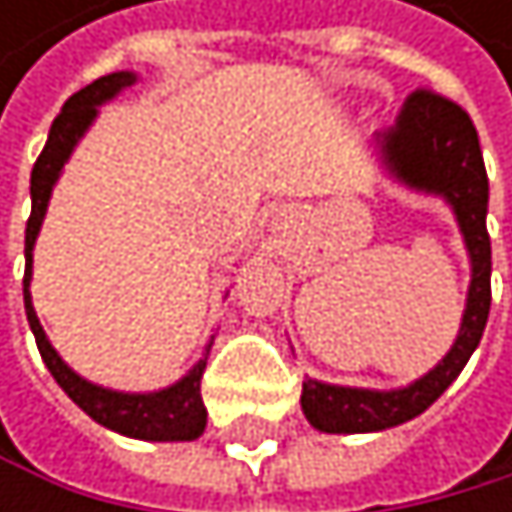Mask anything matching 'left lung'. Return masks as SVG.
<instances>
[{
    "instance_id": "left-lung-1",
    "label": "left lung",
    "mask_w": 512,
    "mask_h": 512,
    "mask_svg": "<svg viewBox=\"0 0 512 512\" xmlns=\"http://www.w3.org/2000/svg\"><path fill=\"white\" fill-rule=\"evenodd\" d=\"M381 147L390 171L408 187L442 193L458 214V224L473 261V282L461 334L448 356L405 390H353L307 381L301 390V408L307 421L322 433H371L405 424L427 411L479 347L491 307V239L485 230L488 211V174L479 150L473 119L451 97L421 88L387 134Z\"/></svg>"
}]
</instances>
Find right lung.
Listing matches in <instances>:
<instances>
[{
	"label": "right lung",
	"instance_id": "obj_1",
	"mask_svg": "<svg viewBox=\"0 0 512 512\" xmlns=\"http://www.w3.org/2000/svg\"><path fill=\"white\" fill-rule=\"evenodd\" d=\"M134 82V73H110L94 79L91 85H85L82 91H76L70 101L64 104V110L57 113V119L51 122L45 150L39 153L33 174H30V221H27V239H24V254H27V270H24V307H27V322L33 328L36 347L42 353V362L48 365L51 378L64 387V393L85 411L88 418H94L97 424H104L116 433L134 436V439H153V442H187L202 436L205 430V402H202V375H205V362H199L184 381H178L168 390L159 393H113L104 387H94L88 381H82L79 375L61 362V356L54 353V347L48 344L45 331L36 319L33 301H30V276H33V245L45 218L48 208V196L51 187L61 174L64 162L70 159L76 141L85 134V128L91 125V119L97 116V104L110 101L113 94H119L122 88H128Z\"/></svg>",
	"mask_w": 512,
	"mask_h": 512
}]
</instances>
